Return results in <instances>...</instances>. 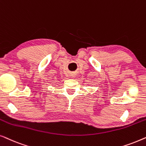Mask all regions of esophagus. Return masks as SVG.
<instances>
[{
    "label": "esophagus",
    "mask_w": 146,
    "mask_h": 146,
    "mask_svg": "<svg viewBox=\"0 0 146 146\" xmlns=\"http://www.w3.org/2000/svg\"><path fill=\"white\" fill-rule=\"evenodd\" d=\"M70 75H71V76H72L73 78H74V77L76 76V74L75 72H72Z\"/></svg>",
    "instance_id": "obj_1"
}]
</instances>
